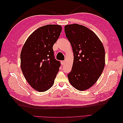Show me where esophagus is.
<instances>
[{"mask_svg":"<svg viewBox=\"0 0 123 123\" xmlns=\"http://www.w3.org/2000/svg\"><path fill=\"white\" fill-rule=\"evenodd\" d=\"M61 62V64H62V65H64L65 61H62Z\"/></svg>","mask_w":123,"mask_h":123,"instance_id":"esophagus-1","label":"esophagus"}]
</instances>
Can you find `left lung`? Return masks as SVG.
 <instances>
[{
  "label": "left lung",
  "instance_id": "1",
  "mask_svg": "<svg viewBox=\"0 0 123 123\" xmlns=\"http://www.w3.org/2000/svg\"><path fill=\"white\" fill-rule=\"evenodd\" d=\"M65 32L74 54L72 70L67 75L69 81L77 90H86L96 83L103 71L105 49L95 33L84 25H66Z\"/></svg>",
  "mask_w": 123,
  "mask_h": 123
}]
</instances>
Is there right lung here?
Segmentation results:
<instances>
[{
    "instance_id": "right-lung-1",
    "label": "right lung",
    "mask_w": 123,
    "mask_h": 123,
    "mask_svg": "<svg viewBox=\"0 0 123 123\" xmlns=\"http://www.w3.org/2000/svg\"><path fill=\"white\" fill-rule=\"evenodd\" d=\"M62 30L60 25L41 27L29 37L21 50L22 72L30 85L39 92L52 86L61 66L55 58L53 46Z\"/></svg>"
}]
</instances>
